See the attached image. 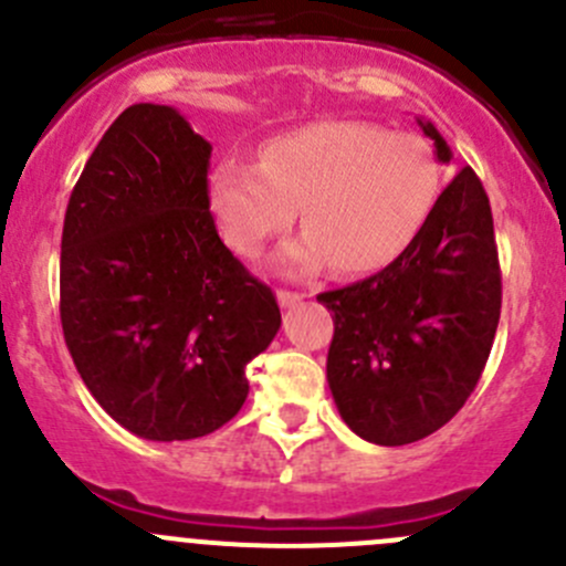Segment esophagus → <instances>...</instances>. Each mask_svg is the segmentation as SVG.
<instances>
[{
	"mask_svg": "<svg viewBox=\"0 0 566 566\" xmlns=\"http://www.w3.org/2000/svg\"><path fill=\"white\" fill-rule=\"evenodd\" d=\"M276 298H279V306H295V304H301V298H304V295L293 293V290H276Z\"/></svg>",
	"mask_w": 566,
	"mask_h": 566,
	"instance_id": "1",
	"label": "esophagus"
}]
</instances>
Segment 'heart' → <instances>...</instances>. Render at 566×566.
Masks as SVG:
<instances>
[{
  "mask_svg": "<svg viewBox=\"0 0 566 566\" xmlns=\"http://www.w3.org/2000/svg\"><path fill=\"white\" fill-rule=\"evenodd\" d=\"M441 169L416 134L361 119H319L268 139L260 164L221 161L208 175V205L227 247L254 256L287 230L301 205L304 235L279 265L310 273L331 260L339 273H369L405 254L432 216Z\"/></svg>",
  "mask_w": 566,
  "mask_h": 566,
  "instance_id": "b5f03b06",
  "label": "heart"
}]
</instances>
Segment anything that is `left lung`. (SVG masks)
<instances>
[{"mask_svg": "<svg viewBox=\"0 0 566 566\" xmlns=\"http://www.w3.org/2000/svg\"><path fill=\"white\" fill-rule=\"evenodd\" d=\"M438 161L452 150L432 123ZM334 317L328 386L342 419L378 447L441 430L476 389L501 317V268L482 180L462 167L391 265L317 295Z\"/></svg>", "mask_w": 566, "mask_h": 566, "instance_id": "1", "label": "left lung"}]
</instances>
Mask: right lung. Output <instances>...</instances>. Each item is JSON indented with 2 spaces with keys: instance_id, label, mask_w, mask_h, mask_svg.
I'll return each instance as SVG.
<instances>
[{
  "instance_id": "add662e5",
  "label": "right lung",
  "mask_w": 566,
  "mask_h": 566,
  "mask_svg": "<svg viewBox=\"0 0 566 566\" xmlns=\"http://www.w3.org/2000/svg\"><path fill=\"white\" fill-rule=\"evenodd\" d=\"M210 145L172 106L134 104L98 142L62 227L60 319L84 386L147 441H191L247 402L276 295L221 243Z\"/></svg>"
}]
</instances>
